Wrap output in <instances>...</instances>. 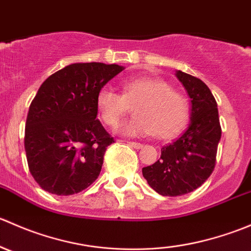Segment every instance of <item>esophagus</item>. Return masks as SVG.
Segmentation results:
<instances>
[{"mask_svg":"<svg viewBox=\"0 0 251 251\" xmlns=\"http://www.w3.org/2000/svg\"><path fill=\"white\" fill-rule=\"evenodd\" d=\"M128 144H130L131 147H133V148H136V149L143 148V144L138 143V142H128Z\"/></svg>","mask_w":251,"mask_h":251,"instance_id":"obj_1","label":"esophagus"}]
</instances>
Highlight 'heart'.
<instances>
[{"mask_svg": "<svg viewBox=\"0 0 251 251\" xmlns=\"http://www.w3.org/2000/svg\"><path fill=\"white\" fill-rule=\"evenodd\" d=\"M96 107L105 125L114 126L133 107L135 115L118 126V132L130 137L153 135L170 138L188 118V102L160 78L137 77L123 82V95L110 87L97 93Z\"/></svg>", "mask_w": 251, "mask_h": 251, "instance_id": "heart-1", "label": "heart"}]
</instances>
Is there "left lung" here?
Segmentation results:
<instances>
[{
    "label": "left lung",
    "instance_id": "left-lung-1",
    "mask_svg": "<svg viewBox=\"0 0 251 251\" xmlns=\"http://www.w3.org/2000/svg\"><path fill=\"white\" fill-rule=\"evenodd\" d=\"M176 77L191 98V123L174 143L161 148L158 161L142 169L149 186L164 197L191 193L212 174L221 140L217 103L198 77L177 70Z\"/></svg>",
    "mask_w": 251,
    "mask_h": 251
}]
</instances>
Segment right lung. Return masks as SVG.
I'll use <instances>...</instances> for the list:
<instances>
[{"label": "right lung", "instance_id": "1", "mask_svg": "<svg viewBox=\"0 0 251 251\" xmlns=\"http://www.w3.org/2000/svg\"><path fill=\"white\" fill-rule=\"evenodd\" d=\"M124 69L118 64L74 63L40 86L27 113L24 144L30 173L48 193L76 194L100 176L114 140L96 119V98Z\"/></svg>", "mask_w": 251, "mask_h": 251}]
</instances>
